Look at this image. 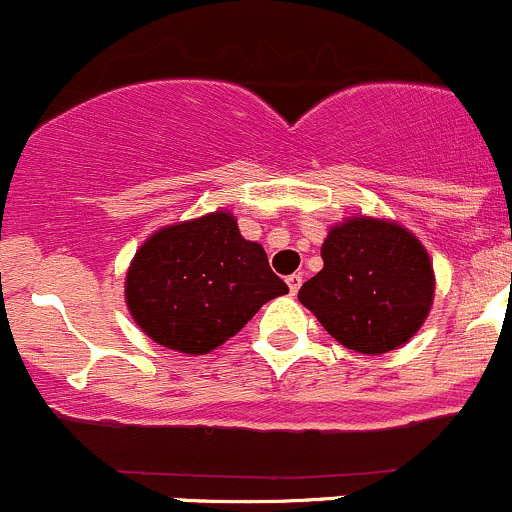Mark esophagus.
<instances>
[{"label": "esophagus", "instance_id": "obj_1", "mask_svg": "<svg viewBox=\"0 0 512 512\" xmlns=\"http://www.w3.org/2000/svg\"><path fill=\"white\" fill-rule=\"evenodd\" d=\"M286 283H288V291L295 295V293H298L300 283H303V276H300V273H291V276L286 278Z\"/></svg>", "mask_w": 512, "mask_h": 512}]
</instances>
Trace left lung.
<instances>
[{"label":"left lung","instance_id":"8db88e82","mask_svg":"<svg viewBox=\"0 0 512 512\" xmlns=\"http://www.w3.org/2000/svg\"><path fill=\"white\" fill-rule=\"evenodd\" d=\"M320 256L323 271L303 283L298 300L340 345L384 355L419 333L436 278L412 231L357 214L330 226Z\"/></svg>","mask_w":512,"mask_h":512}]
</instances>
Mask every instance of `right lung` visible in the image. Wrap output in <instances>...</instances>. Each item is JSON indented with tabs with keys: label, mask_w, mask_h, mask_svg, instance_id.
I'll return each mask as SVG.
<instances>
[{
	"label": "right lung",
	"mask_w": 512,
	"mask_h": 512,
	"mask_svg": "<svg viewBox=\"0 0 512 512\" xmlns=\"http://www.w3.org/2000/svg\"><path fill=\"white\" fill-rule=\"evenodd\" d=\"M288 293L266 251L219 212L147 236L125 276V303L157 345L207 355L234 337L263 303Z\"/></svg>",
	"instance_id": "1"
}]
</instances>
